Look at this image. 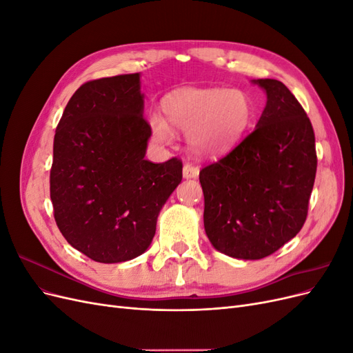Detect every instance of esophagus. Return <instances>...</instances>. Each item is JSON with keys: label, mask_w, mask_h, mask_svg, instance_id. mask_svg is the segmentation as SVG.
Listing matches in <instances>:
<instances>
[{"label": "esophagus", "mask_w": 353, "mask_h": 353, "mask_svg": "<svg viewBox=\"0 0 353 353\" xmlns=\"http://www.w3.org/2000/svg\"><path fill=\"white\" fill-rule=\"evenodd\" d=\"M183 175L185 179L191 178H197L199 176V168L194 166L193 163H185L183 168Z\"/></svg>", "instance_id": "esophagus-1"}]
</instances>
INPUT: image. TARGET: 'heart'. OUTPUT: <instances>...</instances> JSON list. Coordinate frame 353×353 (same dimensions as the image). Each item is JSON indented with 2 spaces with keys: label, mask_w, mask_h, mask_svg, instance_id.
<instances>
[{
  "label": "heart",
  "mask_w": 353,
  "mask_h": 353,
  "mask_svg": "<svg viewBox=\"0 0 353 353\" xmlns=\"http://www.w3.org/2000/svg\"><path fill=\"white\" fill-rule=\"evenodd\" d=\"M162 109L166 121L153 116L152 134L157 143L172 140V130L187 134L190 150L215 157L236 145L248 132L254 108L248 94L227 88H184L166 95Z\"/></svg>",
  "instance_id": "1"
}]
</instances>
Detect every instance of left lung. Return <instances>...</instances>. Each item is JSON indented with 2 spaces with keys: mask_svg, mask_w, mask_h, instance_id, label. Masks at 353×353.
<instances>
[{
  "mask_svg": "<svg viewBox=\"0 0 353 353\" xmlns=\"http://www.w3.org/2000/svg\"><path fill=\"white\" fill-rule=\"evenodd\" d=\"M253 83L266 92L259 122L199 175L209 241L244 261L266 258L302 230L316 174L315 134L301 103L280 81Z\"/></svg>",
  "mask_w": 353,
  "mask_h": 353,
  "instance_id": "left-lung-1",
  "label": "left lung"
}]
</instances>
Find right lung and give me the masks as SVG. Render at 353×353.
Here are the masks:
<instances>
[{"label":"right lung","instance_id":"right-lung-1","mask_svg":"<svg viewBox=\"0 0 353 353\" xmlns=\"http://www.w3.org/2000/svg\"><path fill=\"white\" fill-rule=\"evenodd\" d=\"M140 73L81 85L57 125L50 172L54 219L68 243L101 263L131 261L150 245L183 162L144 159Z\"/></svg>","mask_w":353,"mask_h":353}]
</instances>
